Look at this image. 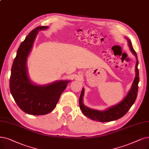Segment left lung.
Masks as SVG:
<instances>
[{
	"instance_id": "8db88e82",
	"label": "left lung",
	"mask_w": 149,
	"mask_h": 149,
	"mask_svg": "<svg viewBox=\"0 0 149 149\" xmlns=\"http://www.w3.org/2000/svg\"><path fill=\"white\" fill-rule=\"evenodd\" d=\"M128 40V43L130 48L133 52V54L136 56L137 58V62L136 64V77L133 81V85L131 88L130 92L127 94V96L120 103L112 106L109 109H106V111H100L92 109L87 108L83 104V95H84V88H82L81 91L80 97H79V107L81 109L83 114L86 116L88 117L93 120H96L98 122H111L113 120H116L118 119L123 116L125 115L127 112L130 110L131 107L135 102L136 99L137 98L138 92V83L139 81V70L138 68V56H137L136 52L133 48V46L132 45L131 41Z\"/></svg>"
}]
</instances>
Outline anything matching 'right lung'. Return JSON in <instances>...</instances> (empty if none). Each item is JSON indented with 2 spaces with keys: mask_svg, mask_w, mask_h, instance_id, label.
<instances>
[{
  "mask_svg": "<svg viewBox=\"0 0 149 149\" xmlns=\"http://www.w3.org/2000/svg\"><path fill=\"white\" fill-rule=\"evenodd\" d=\"M38 26L30 32L17 51L11 70L10 92L19 108L27 114L39 116L48 114L55 108L69 81H60L45 86L33 85L27 73V58L40 30Z\"/></svg>",
  "mask_w": 149,
  "mask_h": 149,
  "instance_id": "add662e5",
  "label": "right lung"
}]
</instances>
